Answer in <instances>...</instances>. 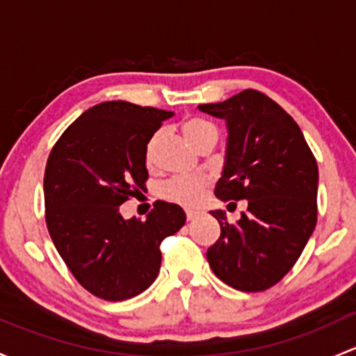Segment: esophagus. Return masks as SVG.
I'll return each instance as SVG.
<instances>
[{"mask_svg":"<svg viewBox=\"0 0 356 356\" xmlns=\"http://www.w3.org/2000/svg\"><path fill=\"white\" fill-rule=\"evenodd\" d=\"M186 216H188V220H194L200 216V211H196V209H186Z\"/></svg>","mask_w":356,"mask_h":356,"instance_id":"obj_1","label":"esophagus"}]
</instances>
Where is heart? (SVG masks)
Returning <instances> with one entry per match:
<instances>
[{"label":"heart","mask_w":356,"mask_h":356,"mask_svg":"<svg viewBox=\"0 0 356 356\" xmlns=\"http://www.w3.org/2000/svg\"><path fill=\"white\" fill-rule=\"evenodd\" d=\"M182 134L194 148H200L204 141L218 140V129L213 122L203 118H188L182 122ZM156 134H153L147 143V160L152 162L153 149L156 145ZM207 188V181L201 177H174L167 181L160 188V194L168 201L184 204V207H194L200 203L203 191Z\"/></svg>","instance_id":"b5f03b06"}]
</instances>
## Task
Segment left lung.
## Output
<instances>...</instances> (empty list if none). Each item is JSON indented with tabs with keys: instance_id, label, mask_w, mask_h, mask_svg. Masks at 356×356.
Masks as SVG:
<instances>
[{
	"instance_id": "obj_1",
	"label": "left lung",
	"mask_w": 356,
	"mask_h": 356,
	"mask_svg": "<svg viewBox=\"0 0 356 356\" xmlns=\"http://www.w3.org/2000/svg\"><path fill=\"white\" fill-rule=\"evenodd\" d=\"M197 109L227 122L215 196L247 201L235 225L222 209L211 211L222 232L208 249V263L235 290H268L293 268L316 228L317 162L293 118L257 90Z\"/></svg>"
}]
</instances>
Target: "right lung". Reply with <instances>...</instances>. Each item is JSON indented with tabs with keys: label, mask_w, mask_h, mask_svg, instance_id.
<instances>
[{
	"label": "right lung",
	"mask_w": 356,
	"mask_h": 356,
	"mask_svg": "<svg viewBox=\"0 0 356 356\" xmlns=\"http://www.w3.org/2000/svg\"><path fill=\"white\" fill-rule=\"evenodd\" d=\"M172 115L124 100L97 104L61 134L47 159V230L78 283L104 300L147 290L160 271V242L186 223L184 209L165 201H156L145 222L119 211L145 189L147 143Z\"/></svg>",
	"instance_id": "add662e5"
}]
</instances>
